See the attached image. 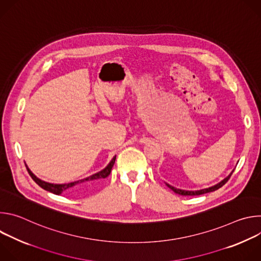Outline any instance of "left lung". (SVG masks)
<instances>
[{
	"label": "left lung",
	"mask_w": 261,
	"mask_h": 261,
	"mask_svg": "<svg viewBox=\"0 0 261 261\" xmlns=\"http://www.w3.org/2000/svg\"><path fill=\"white\" fill-rule=\"evenodd\" d=\"M233 171H234V170H232V171L230 172V174H229L227 177H225L224 179L221 180L219 184H217V185L213 186V187H210V188H206V189L197 190V191H186V190H180V189H176V188L172 187V186H170V185H169V184H167V182H165V184H166L167 187H168V188H170L174 193L179 194V195H182V196H187V195H190V196H192V195H201V194H204V193H208V192L216 191V190H218L219 188H221L222 186H223V185H225V184H226V181L230 178V176H231V174H232V172H233Z\"/></svg>",
	"instance_id": "8db88e82"
}]
</instances>
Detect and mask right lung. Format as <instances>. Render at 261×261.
<instances>
[{
  "label": "right lung",
  "instance_id": "1",
  "mask_svg": "<svg viewBox=\"0 0 261 261\" xmlns=\"http://www.w3.org/2000/svg\"><path fill=\"white\" fill-rule=\"evenodd\" d=\"M116 162V156L113 158V160H111L109 162V164L104 168L102 169L101 171L93 174V175H90L84 179H81V180H76V181H72V182H68V184H50V182H47V181H44L40 178L37 177L30 169L29 167L27 166V169H28V172L30 173L31 177L35 180V182L37 185H39L40 187L48 192H51L54 194H57V195H60L61 193H63L64 191L66 192H81V191H85L86 189H88L89 187H91L92 185H94L95 182H98L100 181L102 178H105L107 177L109 174H110V171H111V168H113L114 164Z\"/></svg>",
  "mask_w": 261,
  "mask_h": 261
}]
</instances>
